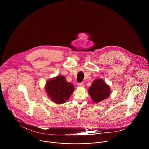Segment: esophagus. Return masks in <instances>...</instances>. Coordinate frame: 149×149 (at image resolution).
I'll return each instance as SVG.
<instances>
[{"label":"esophagus","instance_id":"34e87169","mask_svg":"<svg viewBox=\"0 0 149 149\" xmlns=\"http://www.w3.org/2000/svg\"><path fill=\"white\" fill-rule=\"evenodd\" d=\"M78 86L83 87H84V84L82 82H79V83H78Z\"/></svg>","mask_w":149,"mask_h":149}]
</instances>
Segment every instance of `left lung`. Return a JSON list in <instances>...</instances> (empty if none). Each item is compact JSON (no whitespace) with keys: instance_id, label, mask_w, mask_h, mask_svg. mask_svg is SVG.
I'll return each mask as SVG.
<instances>
[{"instance_id":"left-lung-1","label":"left lung","mask_w":149,"mask_h":149,"mask_svg":"<svg viewBox=\"0 0 149 149\" xmlns=\"http://www.w3.org/2000/svg\"><path fill=\"white\" fill-rule=\"evenodd\" d=\"M89 94L94 102L98 103L110 95V88L101 79L94 81L88 90Z\"/></svg>"}]
</instances>
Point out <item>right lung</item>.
I'll list each match as a JSON object with an SVG mask.
<instances>
[{"label": "right lung", "mask_w": 149, "mask_h": 149, "mask_svg": "<svg viewBox=\"0 0 149 149\" xmlns=\"http://www.w3.org/2000/svg\"><path fill=\"white\" fill-rule=\"evenodd\" d=\"M45 89L49 98L56 104L65 102L74 90L73 84L61 75L47 81Z\"/></svg>", "instance_id": "add662e5"}]
</instances>
